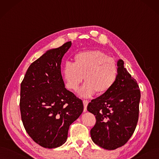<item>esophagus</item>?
Listing matches in <instances>:
<instances>
[{"instance_id": "obj_1", "label": "esophagus", "mask_w": 159, "mask_h": 159, "mask_svg": "<svg viewBox=\"0 0 159 159\" xmlns=\"http://www.w3.org/2000/svg\"><path fill=\"white\" fill-rule=\"evenodd\" d=\"M83 104H84V112H86L87 111V105L89 104V101L87 100H83Z\"/></svg>"}]
</instances>
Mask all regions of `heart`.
Returning a JSON list of instances; mask_svg holds the SVG:
<instances>
[{
	"mask_svg": "<svg viewBox=\"0 0 159 159\" xmlns=\"http://www.w3.org/2000/svg\"><path fill=\"white\" fill-rule=\"evenodd\" d=\"M73 63L66 62L61 74L66 86L76 91L84 79L86 83L79 92L84 98L96 92L102 95L114 86L118 76V68L113 59L98 50L81 51L75 54Z\"/></svg>",
	"mask_w": 159,
	"mask_h": 159,
	"instance_id": "1",
	"label": "heart"
}]
</instances>
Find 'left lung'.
I'll list each match as a JSON object with an SVG mask.
<instances>
[{"mask_svg":"<svg viewBox=\"0 0 159 159\" xmlns=\"http://www.w3.org/2000/svg\"><path fill=\"white\" fill-rule=\"evenodd\" d=\"M117 61L118 76L108 92L92 99L87 110L96 116V123L90 130L96 145L107 150L124 145L136 129L139 116L141 93L137 81Z\"/></svg>","mask_w":159,"mask_h":159,"instance_id":"8db88e82","label":"left lung"}]
</instances>
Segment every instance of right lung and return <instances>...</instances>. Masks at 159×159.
Returning <instances> with one entry per match:
<instances>
[{"instance_id":"1","label":"right lung","mask_w":159,"mask_h":159,"mask_svg":"<svg viewBox=\"0 0 159 159\" xmlns=\"http://www.w3.org/2000/svg\"><path fill=\"white\" fill-rule=\"evenodd\" d=\"M71 41L47 50L29 67L21 84L23 125L34 142L56 148L67 139L70 125L83 111V101L67 90L61 74L64 54Z\"/></svg>"}]
</instances>
